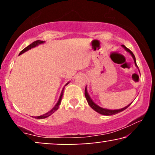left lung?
<instances>
[{
  "label": "left lung",
  "mask_w": 155,
  "mask_h": 155,
  "mask_svg": "<svg viewBox=\"0 0 155 155\" xmlns=\"http://www.w3.org/2000/svg\"><path fill=\"white\" fill-rule=\"evenodd\" d=\"M122 47H123L124 49L127 51V52H129L130 54H131V56H132V58H133V60H134L135 65H136V66L138 68V65H137V64H136V58H135V55L133 54V53L129 49H127V48L124 45H122ZM139 73H140V71H139ZM84 95H85V97H86L87 101L88 104L90 105V107H91L93 110H95L96 112H97V113L101 114H103V115H106V116H111V115L117 114L120 113V112L124 111V110H125L126 108L128 107V106H130V104H132V103H131V104H130L129 105H127V106H125V107H124V108H120V109H114V110L107 109V108H104L101 107V106H99L98 105L96 104L92 100L91 97H90V96L89 95V94H88V92H87V86H86V87H85Z\"/></svg>",
  "instance_id": "1"
}]
</instances>
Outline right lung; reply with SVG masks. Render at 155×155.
Returning a JSON list of instances; mask_svg holds the SVG:
<instances>
[{"label":"right lung","instance_id":"add662e5","mask_svg":"<svg viewBox=\"0 0 155 155\" xmlns=\"http://www.w3.org/2000/svg\"><path fill=\"white\" fill-rule=\"evenodd\" d=\"M44 42H45V41H41V40L35 41L33 42V43H32L31 44H30L29 46H28V47L25 48V49H23V50L21 51H20V53H19V55H20V54H23V53L25 52V51H28V50H29V49H31L32 48H34V47H37V46H38L39 44H44ZM68 83H69V82H68V83L66 84L65 85V86H66L67 84H68ZM63 90H64V88L63 89V90H62L61 94H60V97H59V100H58V103H57L56 105H55V106H54V108H53L52 109H51V110H50V111H49V112H47V113L41 115V116L35 117V118H36V119H44V118H47V117H49V116H50V115L54 113V112L56 111L58 109V108H59V106L60 105V103H61L62 97H63Z\"/></svg>","mask_w":155,"mask_h":155}]
</instances>
